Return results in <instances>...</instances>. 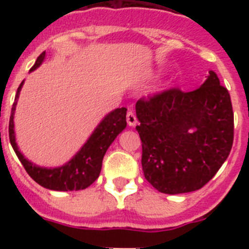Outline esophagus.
Here are the masks:
<instances>
[{"label": "esophagus", "instance_id": "obj_1", "mask_svg": "<svg viewBox=\"0 0 249 249\" xmlns=\"http://www.w3.org/2000/svg\"><path fill=\"white\" fill-rule=\"evenodd\" d=\"M126 118H127V123H128V126H131V127L136 126V123H137V117H136V114L133 113V112L132 111L127 112Z\"/></svg>", "mask_w": 249, "mask_h": 249}]
</instances>
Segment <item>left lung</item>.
<instances>
[{"label": "left lung", "instance_id": "obj_1", "mask_svg": "<svg viewBox=\"0 0 249 249\" xmlns=\"http://www.w3.org/2000/svg\"><path fill=\"white\" fill-rule=\"evenodd\" d=\"M142 169L162 193L193 192L210 182L233 144V109L217 74L199 89H169L136 103Z\"/></svg>", "mask_w": 249, "mask_h": 249}]
</instances>
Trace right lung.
<instances>
[{
  "instance_id": "obj_1",
  "label": "right lung",
  "mask_w": 249,
  "mask_h": 249,
  "mask_svg": "<svg viewBox=\"0 0 249 249\" xmlns=\"http://www.w3.org/2000/svg\"><path fill=\"white\" fill-rule=\"evenodd\" d=\"M46 52H42L36 59V63L30 71H35L45 59ZM23 82H21L17 89L15 103L11 109L10 126H8V135L12 148L16 152L17 157L21 160L22 166L25 167L26 172L30 177L39 186L48 188L52 191H80L85 190L91 186L98 178L102 168V160L105 157L106 151L108 149L114 138L120 135L123 129L126 128V112L127 108H117L108 113L101 121V123L94 129V132L89 138V141L83 144L82 148L77 152L71 160L67 163L56 168H43L34 164L32 162L23 157L15 138V123L13 116L16 109L17 100L19 97V91L22 89Z\"/></svg>"
}]
</instances>
